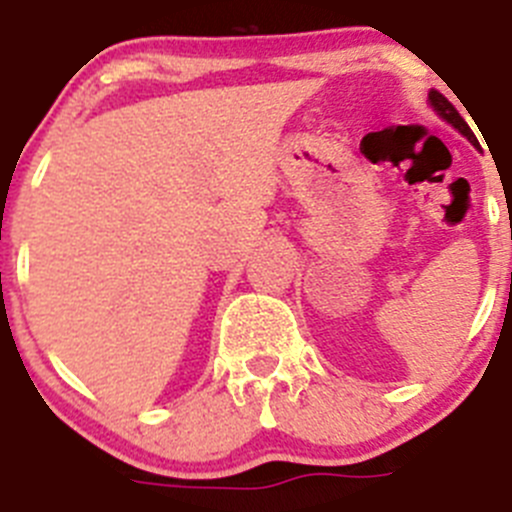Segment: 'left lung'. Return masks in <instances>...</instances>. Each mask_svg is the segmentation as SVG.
Wrapping results in <instances>:
<instances>
[{
  "mask_svg": "<svg viewBox=\"0 0 512 512\" xmlns=\"http://www.w3.org/2000/svg\"><path fill=\"white\" fill-rule=\"evenodd\" d=\"M428 99H431V104H434V109H436V112H439L441 117H444L446 122L451 124V127H457V130L462 132V135L467 137L469 142H472V145H477V137L472 135V130H469V124L464 122V119H462V114H459L457 109L451 107V101L446 99L444 94H439V91H431V94H428Z\"/></svg>",
  "mask_w": 512,
  "mask_h": 512,
  "instance_id": "8db88e82",
  "label": "left lung"
}]
</instances>
